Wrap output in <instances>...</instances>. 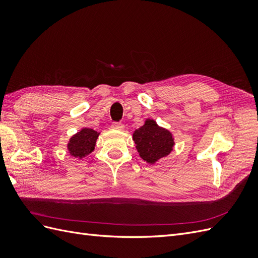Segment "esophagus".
<instances>
[{"mask_svg":"<svg viewBox=\"0 0 258 258\" xmlns=\"http://www.w3.org/2000/svg\"><path fill=\"white\" fill-rule=\"evenodd\" d=\"M112 128H113V129H116V130H121V129H123V124H122L121 122L115 121V122H113V124H112Z\"/></svg>","mask_w":258,"mask_h":258,"instance_id":"esophagus-1","label":"esophagus"}]
</instances>
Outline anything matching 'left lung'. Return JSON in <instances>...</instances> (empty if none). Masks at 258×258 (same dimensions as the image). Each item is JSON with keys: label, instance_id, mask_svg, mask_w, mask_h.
<instances>
[{"label": "left lung", "instance_id": "8db88e82", "mask_svg": "<svg viewBox=\"0 0 258 258\" xmlns=\"http://www.w3.org/2000/svg\"><path fill=\"white\" fill-rule=\"evenodd\" d=\"M134 141L140 157L151 165L168 156L174 146L171 132L159 127L154 119H146L143 126L134 132Z\"/></svg>", "mask_w": 258, "mask_h": 258}]
</instances>
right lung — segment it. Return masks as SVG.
I'll list each match as a JSON object with an SVG mask.
<instances>
[{"label": "right lung", "instance_id": "right-lung-1", "mask_svg": "<svg viewBox=\"0 0 258 258\" xmlns=\"http://www.w3.org/2000/svg\"><path fill=\"white\" fill-rule=\"evenodd\" d=\"M98 137V131L90 128H83L70 139V142L68 143L69 153L75 158L82 159L95 150Z\"/></svg>", "mask_w": 258, "mask_h": 258}]
</instances>
